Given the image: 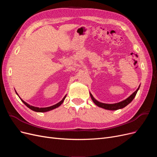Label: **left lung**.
Wrapping results in <instances>:
<instances>
[{"label": "left lung", "instance_id": "obj_1", "mask_svg": "<svg viewBox=\"0 0 157 157\" xmlns=\"http://www.w3.org/2000/svg\"><path fill=\"white\" fill-rule=\"evenodd\" d=\"M140 85L139 86L138 88H137L134 93H133L132 95H130V96L128 97V98L124 99V100H123L121 102L116 103H113V104H108V103H104L99 102L94 98V96H92V94L90 92V97H91L92 100L94 101V103L96 104L97 106H98L99 107H101L103 109H107V110L115 111V110H118V109H122V108L125 107L130 103H131L133 99H134L137 91H138L139 89H140Z\"/></svg>", "mask_w": 157, "mask_h": 157}]
</instances>
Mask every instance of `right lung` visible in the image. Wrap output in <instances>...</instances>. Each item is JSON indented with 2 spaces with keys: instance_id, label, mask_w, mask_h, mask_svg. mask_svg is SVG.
Instances as JSON below:
<instances>
[{
  "instance_id": "1",
  "label": "right lung",
  "mask_w": 157,
  "mask_h": 157,
  "mask_svg": "<svg viewBox=\"0 0 157 157\" xmlns=\"http://www.w3.org/2000/svg\"><path fill=\"white\" fill-rule=\"evenodd\" d=\"M16 94L18 96V94H17V93L16 92ZM66 96H67V95H65V96L63 97V98L62 99V100H61L59 102H58V103H56V104H55V105H52V106H50V107H35V106H32V105H30L29 104H28L27 103H26L25 101H24L23 100V99L19 96V98H20V99L21 100V101L25 104V105L28 107V108H29L30 109H31L32 111H35V112H39V113H44V112H47V111H51V110H53V109H56V108H57V107H59L61 104L63 103V101L65 100V98H66Z\"/></svg>"
}]
</instances>
